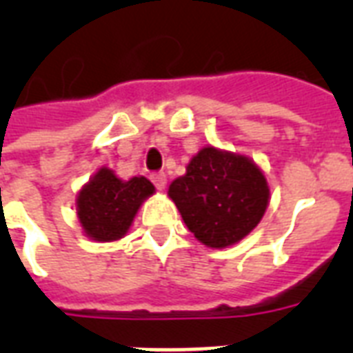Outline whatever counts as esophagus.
Returning a JSON list of instances; mask_svg holds the SVG:
<instances>
[{"mask_svg": "<svg viewBox=\"0 0 353 353\" xmlns=\"http://www.w3.org/2000/svg\"><path fill=\"white\" fill-rule=\"evenodd\" d=\"M150 179H152V183L155 185V188H159V190H163L166 185V174L165 172H154L152 176H150Z\"/></svg>", "mask_w": 353, "mask_h": 353, "instance_id": "esophagus-1", "label": "esophagus"}]
</instances>
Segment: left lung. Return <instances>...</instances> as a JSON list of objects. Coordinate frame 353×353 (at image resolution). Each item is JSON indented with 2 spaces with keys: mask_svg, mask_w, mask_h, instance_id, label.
I'll use <instances>...</instances> for the list:
<instances>
[{
  "mask_svg": "<svg viewBox=\"0 0 353 353\" xmlns=\"http://www.w3.org/2000/svg\"><path fill=\"white\" fill-rule=\"evenodd\" d=\"M168 196L188 231L214 249L232 245L260 223L269 203L262 170L243 155L212 146L199 150Z\"/></svg>",
  "mask_w": 353,
  "mask_h": 353,
  "instance_id": "1",
  "label": "left lung"
}]
</instances>
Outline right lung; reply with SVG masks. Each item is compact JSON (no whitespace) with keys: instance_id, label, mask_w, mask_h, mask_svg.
I'll return each mask as SVG.
<instances>
[{"instance_id":"right-lung-1","label":"right lung","mask_w":353,"mask_h":353,"mask_svg":"<svg viewBox=\"0 0 353 353\" xmlns=\"http://www.w3.org/2000/svg\"><path fill=\"white\" fill-rule=\"evenodd\" d=\"M146 177L122 181L110 168H101L77 199L80 225L97 241H113L126 234L139 207L154 194Z\"/></svg>"}]
</instances>
